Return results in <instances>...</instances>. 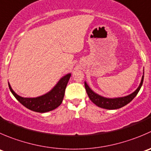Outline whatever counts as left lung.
<instances>
[{"label": "left lung", "instance_id": "8db88e82", "mask_svg": "<svg viewBox=\"0 0 151 151\" xmlns=\"http://www.w3.org/2000/svg\"><path fill=\"white\" fill-rule=\"evenodd\" d=\"M143 71H144V70H143ZM143 80H144V71H143V75L142 77L139 86V87L136 89L135 91L131 93V94L127 95V96H120V97L109 98L101 96V95L98 94L96 92L93 91L89 87V86L88 85V83H86V81H85V88H86V92H87L89 99H90L95 105H97L98 107L108 110L118 109V108H122V107L125 106L127 104L129 103V102H131V101H132V99L137 96L138 92L139 91L140 88H141L142 86Z\"/></svg>", "mask_w": 151, "mask_h": 151}]
</instances>
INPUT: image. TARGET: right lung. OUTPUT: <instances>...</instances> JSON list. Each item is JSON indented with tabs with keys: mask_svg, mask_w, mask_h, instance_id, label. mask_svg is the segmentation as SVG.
Wrapping results in <instances>:
<instances>
[{
	"mask_svg": "<svg viewBox=\"0 0 151 151\" xmlns=\"http://www.w3.org/2000/svg\"><path fill=\"white\" fill-rule=\"evenodd\" d=\"M71 75V73L64 75L49 92L37 97H23L19 96L13 91L9 83V87L12 93L23 106L35 112L45 113L55 109L62 103L65 88Z\"/></svg>",
	"mask_w": 151,
	"mask_h": 151,
	"instance_id": "add662e5",
	"label": "right lung"
}]
</instances>
